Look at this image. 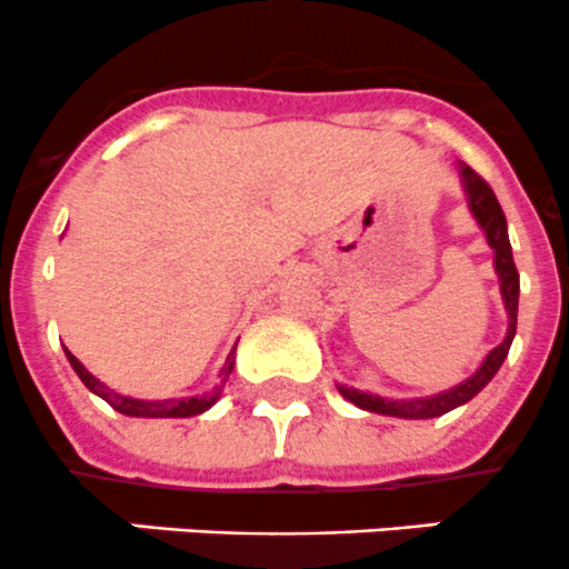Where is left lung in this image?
<instances>
[{
  "label": "left lung",
  "instance_id": "1",
  "mask_svg": "<svg viewBox=\"0 0 569 569\" xmlns=\"http://www.w3.org/2000/svg\"><path fill=\"white\" fill-rule=\"evenodd\" d=\"M460 176H462L465 194H468L470 214L476 217L479 228L485 231L487 244H490L492 252H496V272H498V280H501L503 308H507V317H509L507 336H503V341L498 343L485 360H481V366L468 377V380H462L460 386L449 388V391L443 393L421 396V399H386V396L366 393V391H358V388L338 386V391H341L343 399L358 405L360 410L380 412V416H396V418L446 416L449 410H455V407H460L465 401L473 399V396L498 375L501 363L507 360L515 330H518V297H520V274H518V267H515L512 244H509L507 217H503L501 203H498L496 192H492L490 183H487L485 178L476 173V170H470L468 164H460Z\"/></svg>",
  "mask_w": 569,
  "mask_h": 569
}]
</instances>
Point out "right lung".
<instances>
[{
  "instance_id": "right-lung-1",
  "label": "right lung",
  "mask_w": 569,
  "mask_h": 569,
  "mask_svg": "<svg viewBox=\"0 0 569 569\" xmlns=\"http://www.w3.org/2000/svg\"><path fill=\"white\" fill-rule=\"evenodd\" d=\"M233 352H237V347H233ZM233 352L228 355L226 369H222V382H226L228 375L233 371ZM66 358H68V363L73 366V371L79 375V380L88 386V391L101 396V399H104L109 407H114V410L123 412V416H131V418H189V416H200V412H206L211 405H214L217 399H220V391H222V386H214L209 393L189 396V399H164V401L131 399V396L114 393L112 388L104 386V382L96 380V377L90 375V371L84 369V366L79 363V360L73 358L71 352H68V349H66Z\"/></svg>"
}]
</instances>
